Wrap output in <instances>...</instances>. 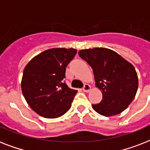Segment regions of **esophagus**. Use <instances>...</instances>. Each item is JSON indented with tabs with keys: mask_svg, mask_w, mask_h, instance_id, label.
<instances>
[{
	"mask_svg": "<svg viewBox=\"0 0 150 150\" xmlns=\"http://www.w3.org/2000/svg\"><path fill=\"white\" fill-rule=\"evenodd\" d=\"M82 89H83V91L86 92V93H88V92H89L91 90V86H90L89 84H85L83 88H82Z\"/></svg>",
	"mask_w": 150,
	"mask_h": 150,
	"instance_id": "34e87169",
	"label": "esophagus"
}]
</instances>
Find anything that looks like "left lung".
<instances>
[{"label":"left lung","mask_w":150,"mask_h":150,"mask_svg":"<svg viewBox=\"0 0 150 150\" xmlns=\"http://www.w3.org/2000/svg\"><path fill=\"white\" fill-rule=\"evenodd\" d=\"M93 71L96 86L103 100L92 107L103 116L118 114L129 106L137 93L139 79L134 66L107 48L85 49L79 52Z\"/></svg>","instance_id":"8db88e82"}]
</instances>
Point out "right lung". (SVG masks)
I'll use <instances>...</instances> for the list:
<instances>
[{"label":"right lung","instance_id":"obj_1","mask_svg":"<svg viewBox=\"0 0 150 150\" xmlns=\"http://www.w3.org/2000/svg\"><path fill=\"white\" fill-rule=\"evenodd\" d=\"M76 52L74 48H52L34 57L25 67L22 94L39 115L56 118L71 108L78 91L70 89L63 79L66 67Z\"/></svg>","mask_w":150,"mask_h":150}]
</instances>
